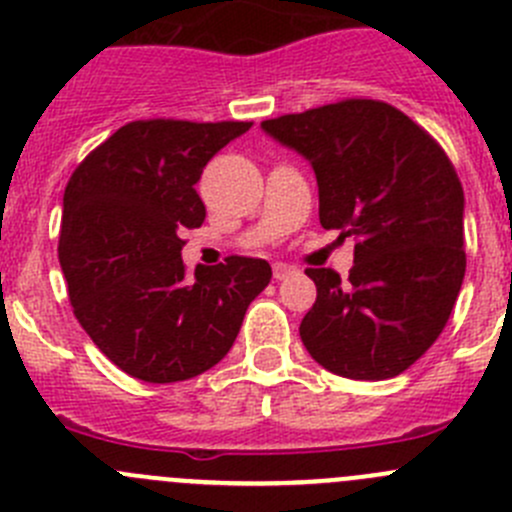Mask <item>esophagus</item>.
<instances>
[{"label":"esophagus","mask_w":512,"mask_h":512,"mask_svg":"<svg viewBox=\"0 0 512 512\" xmlns=\"http://www.w3.org/2000/svg\"><path fill=\"white\" fill-rule=\"evenodd\" d=\"M289 274H294V269H291L289 264H274V279L276 281H284Z\"/></svg>","instance_id":"1"}]
</instances>
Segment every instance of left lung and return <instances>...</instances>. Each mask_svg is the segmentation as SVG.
I'll list each match as a JSON object with an SVG mask.
<instances>
[{
	"mask_svg": "<svg viewBox=\"0 0 512 512\" xmlns=\"http://www.w3.org/2000/svg\"><path fill=\"white\" fill-rule=\"evenodd\" d=\"M314 168L319 221L354 236V266L306 269V352L349 379L405 372L445 329L465 279V196L445 150L397 107L342 100L261 123Z\"/></svg>",
	"mask_w": 512,
	"mask_h": 512,
	"instance_id": "left-lung-1",
	"label": "left lung"
}]
</instances>
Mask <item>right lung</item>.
Listing matches in <instances>:
<instances>
[{
    "label": "right lung",
    "instance_id": "add662e5",
    "mask_svg": "<svg viewBox=\"0 0 512 512\" xmlns=\"http://www.w3.org/2000/svg\"><path fill=\"white\" fill-rule=\"evenodd\" d=\"M251 123L135 120L92 150L62 198L60 256L72 309L92 342L130 377L183 382L221 362L271 281L264 259L231 256L186 279V228L206 206L208 160Z\"/></svg>",
    "mask_w": 512,
    "mask_h": 512
}]
</instances>
